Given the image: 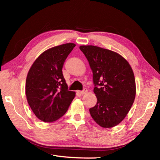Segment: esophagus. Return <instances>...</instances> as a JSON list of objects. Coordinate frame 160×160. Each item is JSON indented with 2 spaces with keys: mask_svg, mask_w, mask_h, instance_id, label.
I'll use <instances>...</instances> for the list:
<instances>
[{
  "mask_svg": "<svg viewBox=\"0 0 160 160\" xmlns=\"http://www.w3.org/2000/svg\"><path fill=\"white\" fill-rule=\"evenodd\" d=\"M88 92V90L85 89V90H82V91H78V93L80 94H86Z\"/></svg>",
  "mask_w": 160,
  "mask_h": 160,
  "instance_id": "obj_1",
  "label": "esophagus"
}]
</instances>
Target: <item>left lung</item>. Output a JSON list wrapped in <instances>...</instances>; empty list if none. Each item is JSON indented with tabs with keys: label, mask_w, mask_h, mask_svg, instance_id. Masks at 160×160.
I'll return each instance as SVG.
<instances>
[{
	"label": "left lung",
	"mask_w": 160,
	"mask_h": 160,
	"mask_svg": "<svg viewBox=\"0 0 160 160\" xmlns=\"http://www.w3.org/2000/svg\"><path fill=\"white\" fill-rule=\"evenodd\" d=\"M93 72L97 104L90 109L94 121L102 128L122 121L133 104L136 86L126 59L114 51L96 46H80Z\"/></svg>",
	"instance_id": "8db88e82"
}]
</instances>
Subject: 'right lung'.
I'll use <instances>...</instances> for the list:
<instances>
[{
	"mask_svg": "<svg viewBox=\"0 0 160 160\" xmlns=\"http://www.w3.org/2000/svg\"><path fill=\"white\" fill-rule=\"evenodd\" d=\"M75 47L73 43L56 46L39 56L29 70L26 79L27 100L35 116L51 123L68 109L75 92L68 90L62 68L68 56Z\"/></svg>",
	"mask_w": 160,
	"mask_h": 160,
	"instance_id": "obj_1",
	"label": "right lung"
}]
</instances>
